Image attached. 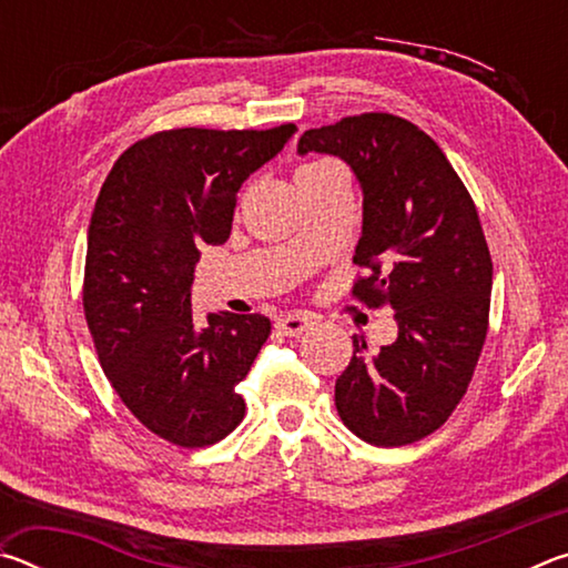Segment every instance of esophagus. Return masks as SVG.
<instances>
[{
	"label": "esophagus",
	"mask_w": 568,
	"mask_h": 568,
	"mask_svg": "<svg viewBox=\"0 0 568 568\" xmlns=\"http://www.w3.org/2000/svg\"><path fill=\"white\" fill-rule=\"evenodd\" d=\"M313 321L305 318V315H283V318H277L275 323V331L285 335V338H297V335H303L307 328H311Z\"/></svg>",
	"instance_id": "1"
}]
</instances>
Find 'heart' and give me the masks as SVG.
<instances>
[{"instance_id":"heart-1","label":"heart","mask_w":568,"mask_h":568,"mask_svg":"<svg viewBox=\"0 0 568 568\" xmlns=\"http://www.w3.org/2000/svg\"><path fill=\"white\" fill-rule=\"evenodd\" d=\"M328 168H333L331 162H313V165H303L301 170L295 172V178H301V175H307V172H318V170H328Z\"/></svg>"}]
</instances>
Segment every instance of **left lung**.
<instances>
[{"instance_id": "obj_1", "label": "left lung", "mask_w": 568, "mask_h": 568, "mask_svg": "<svg viewBox=\"0 0 568 568\" xmlns=\"http://www.w3.org/2000/svg\"><path fill=\"white\" fill-rule=\"evenodd\" d=\"M343 160L363 195L353 263L371 267L353 293L388 305L398 338L353 358L335 408L355 436L396 448L446 423L474 376L488 331L494 263L464 182L434 140L396 114L368 112L305 130L297 155Z\"/></svg>"}]
</instances>
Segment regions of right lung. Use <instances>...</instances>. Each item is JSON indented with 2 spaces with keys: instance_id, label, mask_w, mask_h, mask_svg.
<instances>
[{
  "instance_id": "1",
  "label": "right lung",
  "mask_w": 568,
  "mask_h": 568,
  "mask_svg": "<svg viewBox=\"0 0 568 568\" xmlns=\"http://www.w3.org/2000/svg\"><path fill=\"white\" fill-rule=\"evenodd\" d=\"M275 130L158 132L114 162L88 230L84 318L104 376L152 434L217 444L245 416L235 390L271 335L265 315H192L200 245H223L243 182L281 152Z\"/></svg>"
}]
</instances>
